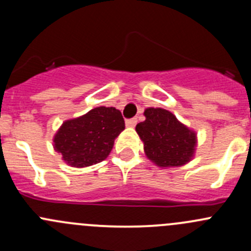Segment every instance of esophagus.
Masks as SVG:
<instances>
[{
  "mask_svg": "<svg viewBox=\"0 0 251 251\" xmlns=\"http://www.w3.org/2000/svg\"><path fill=\"white\" fill-rule=\"evenodd\" d=\"M136 124H137V119L136 118L127 119V120H126V126H127V127H135Z\"/></svg>",
  "mask_w": 251,
  "mask_h": 251,
  "instance_id": "34e87169",
  "label": "esophagus"
}]
</instances>
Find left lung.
Wrapping results in <instances>:
<instances>
[{"mask_svg":"<svg viewBox=\"0 0 251 251\" xmlns=\"http://www.w3.org/2000/svg\"><path fill=\"white\" fill-rule=\"evenodd\" d=\"M144 116L146 120L137 124L136 131L143 141L147 156L163 168L188 163L196 148V133L161 108H148Z\"/></svg>","mask_w":251,"mask_h":251,"instance_id":"left-lung-1","label":"left lung"}]
</instances>
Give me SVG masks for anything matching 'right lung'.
Listing matches in <instances>:
<instances>
[{
    "label": "right lung",
    "instance_id": "add662e5",
    "mask_svg": "<svg viewBox=\"0 0 251 251\" xmlns=\"http://www.w3.org/2000/svg\"><path fill=\"white\" fill-rule=\"evenodd\" d=\"M124 128L125 121L118 109L95 108L60 126L53 140L54 149L74 168L93 165L109 155L114 140Z\"/></svg>",
    "mask_w": 251,
    "mask_h": 251
}]
</instances>
